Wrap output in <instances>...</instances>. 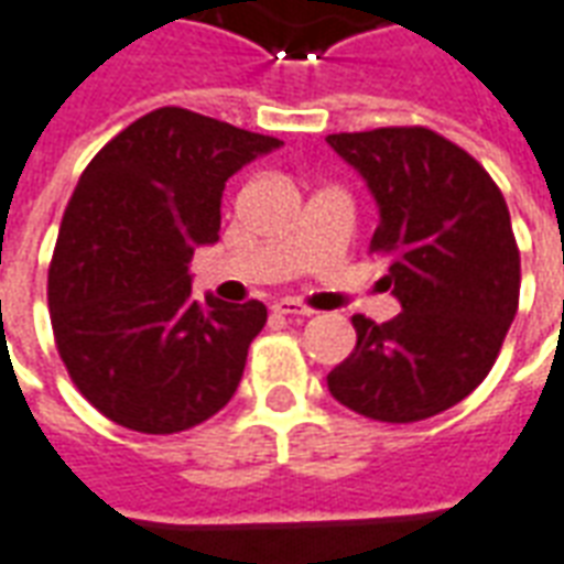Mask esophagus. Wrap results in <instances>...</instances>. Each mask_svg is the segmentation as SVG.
<instances>
[{
  "mask_svg": "<svg viewBox=\"0 0 564 564\" xmlns=\"http://www.w3.org/2000/svg\"><path fill=\"white\" fill-rule=\"evenodd\" d=\"M274 314H281V317H311L314 311L305 305H299L293 299H281V302H274Z\"/></svg>",
  "mask_w": 564,
  "mask_h": 564,
  "instance_id": "34e87169",
  "label": "esophagus"
}]
</instances>
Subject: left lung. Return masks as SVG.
Returning a JSON list of instances; mask_svg holds the SVG:
<instances>
[{
	"instance_id": "obj_1",
	"label": "left lung",
	"mask_w": 564,
	"mask_h": 564,
	"mask_svg": "<svg viewBox=\"0 0 564 564\" xmlns=\"http://www.w3.org/2000/svg\"><path fill=\"white\" fill-rule=\"evenodd\" d=\"M329 148L378 202L371 250L402 314H356V347L329 371V392L380 423H416L471 395L496 362L520 305V250L496 181L423 127L329 135Z\"/></svg>"
}]
</instances>
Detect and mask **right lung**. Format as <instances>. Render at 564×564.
<instances>
[{"instance_id":"1","label":"right lung","mask_w":564,"mask_h":564,"mask_svg":"<svg viewBox=\"0 0 564 564\" xmlns=\"http://www.w3.org/2000/svg\"><path fill=\"white\" fill-rule=\"evenodd\" d=\"M281 141L156 108L105 144L63 214L47 302L80 395L117 425L172 435L232 399L262 302L193 299V250L220 241L226 181Z\"/></svg>"}]
</instances>
